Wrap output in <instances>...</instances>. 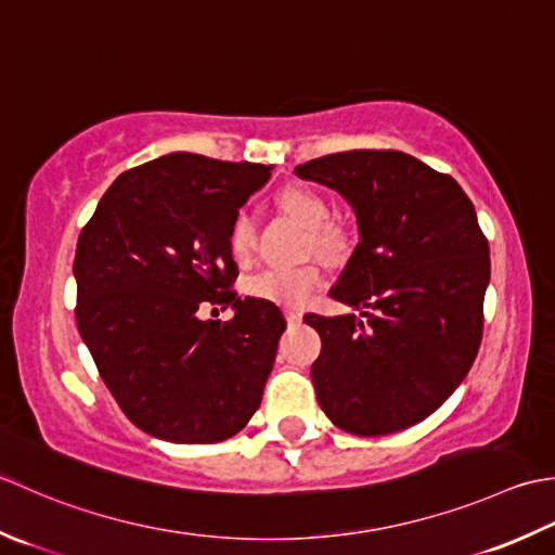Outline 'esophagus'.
Here are the masks:
<instances>
[{
	"label": "esophagus",
	"instance_id": "1",
	"mask_svg": "<svg viewBox=\"0 0 555 555\" xmlns=\"http://www.w3.org/2000/svg\"><path fill=\"white\" fill-rule=\"evenodd\" d=\"M285 319H287L289 325L301 323V311H297V309H285Z\"/></svg>",
	"mask_w": 555,
	"mask_h": 555
}]
</instances>
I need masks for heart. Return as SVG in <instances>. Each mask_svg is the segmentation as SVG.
<instances>
[{
	"label": "heart",
	"mask_w": 555,
	"mask_h": 555,
	"mask_svg": "<svg viewBox=\"0 0 555 555\" xmlns=\"http://www.w3.org/2000/svg\"><path fill=\"white\" fill-rule=\"evenodd\" d=\"M278 208L292 220L309 230L307 251L321 256L327 263H343L354 248V236L345 224L331 220V203L311 186L289 184L275 198ZM258 228L254 215L240 210L234 215L228 234V246L232 258L246 266L256 254ZM323 270L315 263H304L297 268H266L246 282V289L256 299H268L285 307H299L309 301L311 294L321 287Z\"/></svg>",
	"instance_id": "1"
}]
</instances>
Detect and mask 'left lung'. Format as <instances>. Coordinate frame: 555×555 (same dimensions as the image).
I'll list each match as a JSON object with an SVG mask.
<instances>
[{
    "instance_id": "obj_1",
    "label": "left lung",
    "mask_w": 555,
    "mask_h": 555,
    "mask_svg": "<svg viewBox=\"0 0 555 555\" xmlns=\"http://www.w3.org/2000/svg\"><path fill=\"white\" fill-rule=\"evenodd\" d=\"M352 203L361 242L331 297L361 315L307 313L321 335V410L354 436L424 422L465 380L483 335L489 240L450 175L400 151H347L294 169Z\"/></svg>"
}]
</instances>
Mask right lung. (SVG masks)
<instances>
[{
	"label": "right lung",
	"instance_id": "1",
	"mask_svg": "<svg viewBox=\"0 0 555 555\" xmlns=\"http://www.w3.org/2000/svg\"><path fill=\"white\" fill-rule=\"evenodd\" d=\"M270 167L169 153L117 177L78 236L76 325L127 420L169 443H220L251 420L285 319L240 299L228 234ZM203 306H234L201 322ZM215 311V309H212Z\"/></svg>",
	"mask_w": 555,
	"mask_h": 555
}]
</instances>
